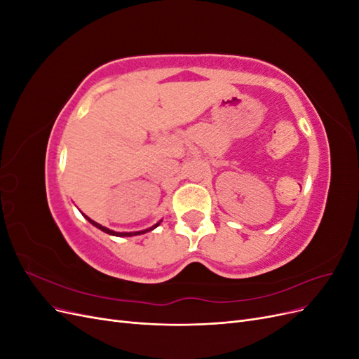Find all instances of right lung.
<instances>
[{"label":"right lung","mask_w":359,"mask_h":359,"mask_svg":"<svg viewBox=\"0 0 359 359\" xmlns=\"http://www.w3.org/2000/svg\"><path fill=\"white\" fill-rule=\"evenodd\" d=\"M83 217L86 220H88L93 226H95L97 229H100V231H103L104 233H109V235H114V236H135V235H142V233H147V232H149V231H153V229H156V227L161 223V220L160 222H157L154 226H151V227H148V229H144V231H137V232H115V231H112V229H107V227H104V226H102V224H99L97 222H94V220H91L90 217H86L85 214H83Z\"/></svg>","instance_id":"obj_1"}]
</instances>
